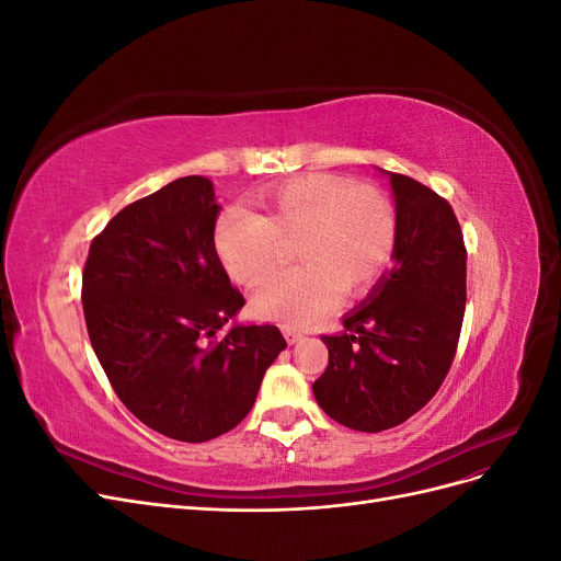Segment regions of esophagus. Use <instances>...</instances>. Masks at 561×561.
<instances>
[{"mask_svg":"<svg viewBox=\"0 0 561 561\" xmlns=\"http://www.w3.org/2000/svg\"><path fill=\"white\" fill-rule=\"evenodd\" d=\"M283 334H285V339H287V344H299L301 342V339H304V334H299V332H295V330H283Z\"/></svg>","mask_w":561,"mask_h":561,"instance_id":"obj_1","label":"esophagus"}]
</instances>
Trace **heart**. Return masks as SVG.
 <instances>
[{"mask_svg": "<svg viewBox=\"0 0 561 561\" xmlns=\"http://www.w3.org/2000/svg\"><path fill=\"white\" fill-rule=\"evenodd\" d=\"M262 215L227 208L217 219L215 248L233 280L257 283L296 243L301 266L268 276L252 293V311L287 328H307L328 313L342 290L358 297L396 257V203L375 186L342 175H301L268 190Z\"/></svg>", "mask_w": 561, "mask_h": 561, "instance_id": "1", "label": "heart"}]
</instances>
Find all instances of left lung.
Masks as SVG:
<instances>
[{
	"mask_svg": "<svg viewBox=\"0 0 561 561\" xmlns=\"http://www.w3.org/2000/svg\"><path fill=\"white\" fill-rule=\"evenodd\" d=\"M400 219L396 266L322 336L330 360L313 396L336 423L363 433L396 428L443 386L466 311V245L458 219L431 186L388 173Z\"/></svg>",
	"mask_w": 561,
	"mask_h": 561,
	"instance_id": "8db88e82",
	"label": "left lung"
}]
</instances>
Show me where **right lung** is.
I'll use <instances>...</instances> for the list:
<instances>
[{
	"instance_id": "right-lung-1",
	"label": "right lung",
	"mask_w": 561,
	"mask_h": 561,
	"mask_svg": "<svg viewBox=\"0 0 561 561\" xmlns=\"http://www.w3.org/2000/svg\"><path fill=\"white\" fill-rule=\"evenodd\" d=\"M213 182L180 178L118 210L83 266L91 346L128 410L180 443H208L248 416L287 346L276 325H233L243 295L215 250Z\"/></svg>"
}]
</instances>
